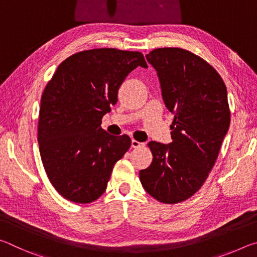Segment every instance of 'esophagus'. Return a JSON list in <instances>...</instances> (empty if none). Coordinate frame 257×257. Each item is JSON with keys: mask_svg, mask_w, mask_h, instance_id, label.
I'll return each instance as SVG.
<instances>
[{"mask_svg": "<svg viewBox=\"0 0 257 257\" xmlns=\"http://www.w3.org/2000/svg\"><path fill=\"white\" fill-rule=\"evenodd\" d=\"M144 145H145L144 143L135 141V139H133V141H132V147H133V149H138V147H142V146H144Z\"/></svg>", "mask_w": 257, "mask_h": 257, "instance_id": "1", "label": "esophagus"}]
</instances>
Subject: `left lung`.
<instances>
[{"mask_svg":"<svg viewBox=\"0 0 257 257\" xmlns=\"http://www.w3.org/2000/svg\"><path fill=\"white\" fill-rule=\"evenodd\" d=\"M146 59L158 72L164 104L175 119L172 143H149L153 161L139 171V179L156 201L177 204L201 188L215 164L230 124L227 87L210 63L190 51L162 47Z\"/></svg>","mask_w":257,"mask_h":257,"instance_id":"8db88e82","label":"left lung"}]
</instances>
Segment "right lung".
<instances>
[{
	"mask_svg": "<svg viewBox=\"0 0 257 257\" xmlns=\"http://www.w3.org/2000/svg\"><path fill=\"white\" fill-rule=\"evenodd\" d=\"M137 67L147 68L141 52L87 50L64 60L47 82L37 139L46 175L68 201L87 204L101 197L113 167L132 145L127 135L112 136L101 123Z\"/></svg>",
	"mask_w": 257,
	"mask_h": 257,
	"instance_id": "add662e5",
	"label": "right lung"
}]
</instances>
